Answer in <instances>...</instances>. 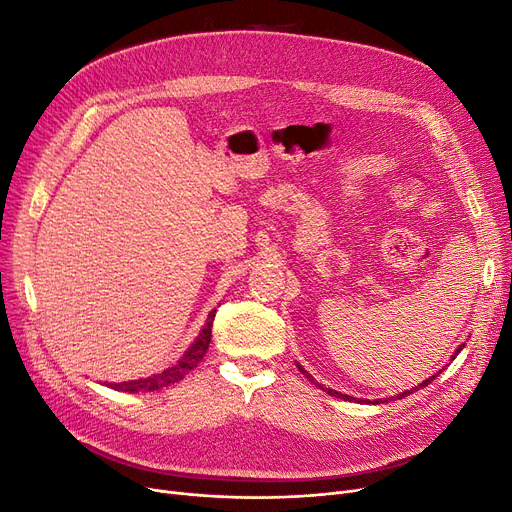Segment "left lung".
Listing matches in <instances>:
<instances>
[{"instance_id": "left-lung-1", "label": "left lung", "mask_w": 512, "mask_h": 512, "mask_svg": "<svg viewBox=\"0 0 512 512\" xmlns=\"http://www.w3.org/2000/svg\"><path fill=\"white\" fill-rule=\"evenodd\" d=\"M458 351H460V349H458ZM299 370H301V372L307 376L309 381H314V379H311V376H309V374H307V372H305L301 366H299ZM433 379H435V376H431V379H427V381H422L418 387H414V389H410V391L399 393V395H397V399H404L406 395H410V393H414V391H418V389H422V387H427V385H429ZM320 387H322V385H320ZM322 389H324V387H322ZM326 393H328V395H335V397H341V399H345V402H351V399H353V397H349V395H343V393H339V391H332V389H326ZM381 402H383V399H381ZM387 402H389V399H387ZM374 404H379V399H376Z\"/></svg>"}]
</instances>
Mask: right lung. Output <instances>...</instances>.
Here are the masks:
<instances>
[{"label":"right lung","mask_w":512,"mask_h":512,"mask_svg":"<svg viewBox=\"0 0 512 512\" xmlns=\"http://www.w3.org/2000/svg\"><path fill=\"white\" fill-rule=\"evenodd\" d=\"M213 318H215V309L209 314L207 318V324L203 326L201 335H198V339L190 345V349L184 353V358L173 364L171 368H165L163 372H157L148 376V379H138V381H127V383H108L110 389L115 391H129V393H138V391H154V389H161V387H167L171 383H177L182 381L184 376L194 370L198 366V362H201L205 358V353L209 349V343H211V326H213Z\"/></svg>","instance_id":"add662e5"}]
</instances>
